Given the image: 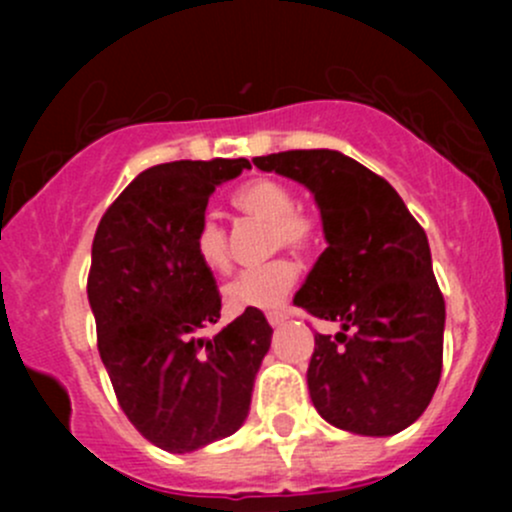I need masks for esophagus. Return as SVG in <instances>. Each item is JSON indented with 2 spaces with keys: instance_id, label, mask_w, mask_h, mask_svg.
Returning <instances> with one entry per match:
<instances>
[{
  "instance_id": "esophagus-1",
  "label": "esophagus",
  "mask_w": 512,
  "mask_h": 512,
  "mask_svg": "<svg viewBox=\"0 0 512 512\" xmlns=\"http://www.w3.org/2000/svg\"><path fill=\"white\" fill-rule=\"evenodd\" d=\"M287 319V312L285 309H272V312H267V322L272 324V327H280L282 322Z\"/></svg>"
}]
</instances>
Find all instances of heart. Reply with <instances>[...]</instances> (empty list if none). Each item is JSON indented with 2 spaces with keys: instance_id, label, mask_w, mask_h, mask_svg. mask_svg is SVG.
Masks as SVG:
<instances>
[{
  "instance_id": "heart-1",
  "label": "heart",
  "mask_w": 512,
  "mask_h": 512,
  "mask_svg": "<svg viewBox=\"0 0 512 512\" xmlns=\"http://www.w3.org/2000/svg\"><path fill=\"white\" fill-rule=\"evenodd\" d=\"M232 208L255 223L267 225V252L285 250L307 255L319 245V223L312 213L297 208V195L285 183L255 178L240 185L230 198ZM193 255L205 270L227 272L232 265L230 237L213 215H203L193 227ZM299 267L289 257H275L260 267L240 272L225 285L230 309H267L280 304L297 285Z\"/></svg>"
}]
</instances>
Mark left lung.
<instances>
[{
	"label": "left lung",
	"instance_id": "obj_1",
	"mask_svg": "<svg viewBox=\"0 0 512 512\" xmlns=\"http://www.w3.org/2000/svg\"><path fill=\"white\" fill-rule=\"evenodd\" d=\"M252 163L307 185L322 213L329 247L294 304L342 329L314 334V409L361 436L404 431L426 411L443 366L446 302L426 232L381 175L339 151H285Z\"/></svg>",
	"mask_w": 512,
	"mask_h": 512
}]
</instances>
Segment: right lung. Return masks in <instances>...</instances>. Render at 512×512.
<instances>
[{
  "instance_id": "add662e5",
  "label": "right lung",
  "mask_w": 512,
  "mask_h": 512,
  "mask_svg": "<svg viewBox=\"0 0 512 512\" xmlns=\"http://www.w3.org/2000/svg\"><path fill=\"white\" fill-rule=\"evenodd\" d=\"M242 168L250 160L153 165L96 227L86 292L98 354L128 421L170 453L198 451L242 426L272 342L260 309L203 337L220 319V292L195 260L193 227L215 185Z\"/></svg>"
}]
</instances>
